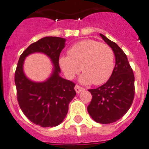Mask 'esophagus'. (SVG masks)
I'll return each mask as SVG.
<instances>
[{"label": "esophagus", "mask_w": 149, "mask_h": 149, "mask_svg": "<svg viewBox=\"0 0 149 149\" xmlns=\"http://www.w3.org/2000/svg\"><path fill=\"white\" fill-rule=\"evenodd\" d=\"M83 89H83V87H81L80 86H79V85L75 86V90H76V92H77V93H79L81 91H83Z\"/></svg>", "instance_id": "esophagus-1"}]
</instances>
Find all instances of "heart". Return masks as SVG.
<instances>
[{
    "label": "heart",
    "mask_w": 149,
    "mask_h": 149,
    "mask_svg": "<svg viewBox=\"0 0 149 149\" xmlns=\"http://www.w3.org/2000/svg\"><path fill=\"white\" fill-rule=\"evenodd\" d=\"M69 56H62L60 65L69 79H73L80 71L81 83L100 85L106 83L115 67V53L106 43L85 40L75 43L68 50Z\"/></svg>",
    "instance_id": "obj_1"
}]
</instances>
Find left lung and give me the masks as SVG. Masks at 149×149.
<instances>
[{"instance_id":"8db88e82","label":"left lung","mask_w":149,"mask_h":149,"mask_svg":"<svg viewBox=\"0 0 149 149\" xmlns=\"http://www.w3.org/2000/svg\"><path fill=\"white\" fill-rule=\"evenodd\" d=\"M100 36L113 49L116 65L105 84L89 89L92 100L87 110L96 123L109 124L120 119L131 107L135 96V77L123 49L104 35Z\"/></svg>"}]
</instances>
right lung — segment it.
Listing matches in <instances>:
<instances>
[{
	"instance_id": "add662e5",
	"label": "right lung",
	"mask_w": 149,
	"mask_h": 149,
	"mask_svg": "<svg viewBox=\"0 0 149 149\" xmlns=\"http://www.w3.org/2000/svg\"><path fill=\"white\" fill-rule=\"evenodd\" d=\"M65 41L61 37H47L33 43L20 55L16 69L14 82L20 109L29 120L41 127L60 125L67 114L69 103L76 95V84L59 75V58ZM36 52L47 54L55 67L52 77L43 83L29 81L22 71L25 57Z\"/></svg>"
}]
</instances>
